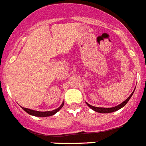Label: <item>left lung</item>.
<instances>
[{"mask_svg":"<svg viewBox=\"0 0 146 146\" xmlns=\"http://www.w3.org/2000/svg\"><path fill=\"white\" fill-rule=\"evenodd\" d=\"M134 90H135V89H134ZM134 92L130 94V96H129V98H127L126 100H125V101H123V103H120L119 105L117 106L111 107V108H101V107H95V106H91L90 104H88V103H86H86L87 106H88V107H90L92 110L95 111L97 112H99V113H111V112H114V111H116L119 110V109H120L121 108H123V106H125L126 105V103H128L129 100H130V98H131V96H132Z\"/></svg>","mask_w":146,"mask_h":146,"instance_id":"obj_1","label":"left lung"}]
</instances>
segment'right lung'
<instances>
[{
	"instance_id": "add662e5",
	"label": "right lung",
	"mask_w": 146,
	"mask_h": 146,
	"mask_svg": "<svg viewBox=\"0 0 146 146\" xmlns=\"http://www.w3.org/2000/svg\"><path fill=\"white\" fill-rule=\"evenodd\" d=\"M63 104H64V103H62L60 105V106L59 108H58L57 109H54V110L53 111H38L32 110V109L23 108V107H22V109H23L25 111L27 112L29 114H30V115L35 116V117H48V116L54 115V114H56L58 111L60 110L61 108L63 106Z\"/></svg>"
}]
</instances>
